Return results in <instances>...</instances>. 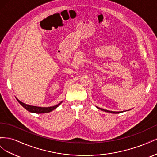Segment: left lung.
Here are the masks:
<instances>
[{"mask_svg": "<svg viewBox=\"0 0 157 157\" xmlns=\"http://www.w3.org/2000/svg\"><path fill=\"white\" fill-rule=\"evenodd\" d=\"M98 109H101V111H105V112H107V113H115V114H117V113H121L122 112H124V111H118V112H116V111H108V110H105V109H101V108H99L97 107Z\"/></svg>", "mask_w": 157, "mask_h": 157, "instance_id": "1", "label": "left lung"}]
</instances>
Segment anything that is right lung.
I'll return each instance as SVG.
<instances>
[{
    "label": "right lung",
    "mask_w": 157,
    "mask_h": 157,
    "mask_svg": "<svg viewBox=\"0 0 157 157\" xmlns=\"http://www.w3.org/2000/svg\"><path fill=\"white\" fill-rule=\"evenodd\" d=\"M16 99L17 100V101L21 104V105L24 107L26 110H27L28 111L31 112V113H49L51 112L54 109H56L57 107H58L60 104L62 103V101L60 102L58 105H56L55 106L53 107H36V106H33V105H27V104H25L24 103H23L21 101H20L18 99L16 98Z\"/></svg>",
    "instance_id": "1"
}]
</instances>
